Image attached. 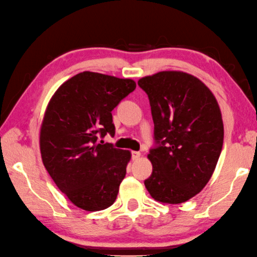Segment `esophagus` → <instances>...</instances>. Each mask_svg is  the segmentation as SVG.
I'll use <instances>...</instances> for the list:
<instances>
[{"label":"esophagus","instance_id":"esophagus-1","mask_svg":"<svg viewBox=\"0 0 257 257\" xmlns=\"http://www.w3.org/2000/svg\"><path fill=\"white\" fill-rule=\"evenodd\" d=\"M141 157V154L139 153V151H132V159L133 161H137V159H139Z\"/></svg>","mask_w":257,"mask_h":257}]
</instances>
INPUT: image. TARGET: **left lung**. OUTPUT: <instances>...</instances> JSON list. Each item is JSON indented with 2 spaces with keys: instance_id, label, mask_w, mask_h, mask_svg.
<instances>
[{
  "instance_id": "8db88e82",
  "label": "left lung",
  "mask_w": 257,
  "mask_h": 257,
  "mask_svg": "<svg viewBox=\"0 0 257 257\" xmlns=\"http://www.w3.org/2000/svg\"><path fill=\"white\" fill-rule=\"evenodd\" d=\"M148 94L156 147L145 186L155 200L181 204L203 190L223 146L220 107L205 84L183 71H159L138 81Z\"/></svg>"
}]
</instances>
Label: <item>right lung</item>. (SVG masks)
Returning a JSON list of instances; mask_svg holds the SVG:
<instances>
[{
    "instance_id": "1",
    "label": "right lung",
    "mask_w": 257,
    "mask_h": 257,
    "mask_svg": "<svg viewBox=\"0 0 257 257\" xmlns=\"http://www.w3.org/2000/svg\"><path fill=\"white\" fill-rule=\"evenodd\" d=\"M136 86L133 79L83 71L61 84L46 107L42 162L59 190L84 211L106 209L118 195L131 153L98 138L115 134L112 109Z\"/></svg>"
}]
</instances>
